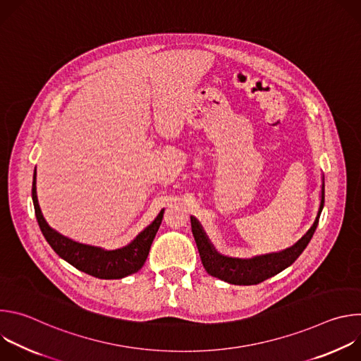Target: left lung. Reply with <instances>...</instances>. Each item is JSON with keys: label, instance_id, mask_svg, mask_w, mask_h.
<instances>
[{"label": "left lung", "instance_id": "1", "mask_svg": "<svg viewBox=\"0 0 361 361\" xmlns=\"http://www.w3.org/2000/svg\"><path fill=\"white\" fill-rule=\"evenodd\" d=\"M323 207H324V181L322 184L319 213L313 226L308 228V231L295 244H293L286 250H281L279 252L255 255V257H251V259H234V257H227L220 254L214 248L209 237L205 235L200 223L194 217H191V230L200 252L201 263L205 271H207L210 276L217 277L230 284H235V286L259 284L279 274L284 269L290 267L298 259L300 254L307 247V244L310 243L317 228Z\"/></svg>", "mask_w": 361, "mask_h": 361}]
</instances>
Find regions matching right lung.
I'll use <instances>...</instances> for the list:
<instances>
[{
    "label": "right lung",
    "mask_w": 361,
    "mask_h": 361,
    "mask_svg": "<svg viewBox=\"0 0 361 361\" xmlns=\"http://www.w3.org/2000/svg\"><path fill=\"white\" fill-rule=\"evenodd\" d=\"M35 178L37 171H34L32 180V202L39 230L45 237L47 243L51 245V248H53L63 260H66L73 267L85 274L104 280L127 277L130 274L137 273L144 266L152 240L160 228L163 220V210L156 217V220H154L148 227H145L128 245L123 248L104 250L101 247L87 245L61 235L54 228H51L48 226L38 204Z\"/></svg>",
    "instance_id": "right-lung-1"
}]
</instances>
